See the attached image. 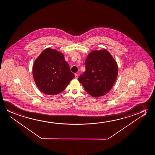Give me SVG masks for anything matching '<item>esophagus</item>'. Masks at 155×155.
I'll use <instances>...</instances> for the list:
<instances>
[{"label":"esophagus","instance_id":"34e87169","mask_svg":"<svg viewBox=\"0 0 155 155\" xmlns=\"http://www.w3.org/2000/svg\"><path fill=\"white\" fill-rule=\"evenodd\" d=\"M78 75L77 74H74V78H78Z\"/></svg>","mask_w":155,"mask_h":155}]
</instances>
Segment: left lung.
<instances>
[{"label": "left lung", "instance_id": "left-lung-1", "mask_svg": "<svg viewBox=\"0 0 155 155\" xmlns=\"http://www.w3.org/2000/svg\"><path fill=\"white\" fill-rule=\"evenodd\" d=\"M86 71L78 81L89 95L97 97L112 88L118 74L117 62L105 49L91 51L85 60Z\"/></svg>", "mask_w": 155, "mask_h": 155}]
</instances>
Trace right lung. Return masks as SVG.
Listing matches in <instances>:
<instances>
[{
	"instance_id": "obj_1",
	"label": "right lung",
	"mask_w": 155,
	"mask_h": 155,
	"mask_svg": "<svg viewBox=\"0 0 155 155\" xmlns=\"http://www.w3.org/2000/svg\"><path fill=\"white\" fill-rule=\"evenodd\" d=\"M33 76L41 91L49 95H55L64 91L74 75L64 54L48 48L34 62Z\"/></svg>"
}]
</instances>
